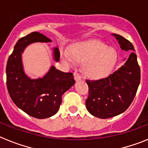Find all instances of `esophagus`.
Here are the masks:
<instances>
[{"mask_svg":"<svg viewBox=\"0 0 148 148\" xmlns=\"http://www.w3.org/2000/svg\"><path fill=\"white\" fill-rule=\"evenodd\" d=\"M74 78H75V81H79L82 79V77H81V75L77 72H75L74 73Z\"/></svg>","mask_w":148,"mask_h":148,"instance_id":"1","label":"esophagus"}]
</instances>
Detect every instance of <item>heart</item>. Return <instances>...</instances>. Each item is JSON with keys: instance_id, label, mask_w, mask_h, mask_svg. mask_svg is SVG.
I'll list each match as a JSON object with an SVG mask.
<instances>
[{"instance_id": "heart-1", "label": "heart", "mask_w": 148, "mask_h": 148, "mask_svg": "<svg viewBox=\"0 0 148 148\" xmlns=\"http://www.w3.org/2000/svg\"><path fill=\"white\" fill-rule=\"evenodd\" d=\"M72 56L81 61H87L85 71L93 78H101L108 75L117 61V54L114 49L106 47L105 44L99 41L78 44L70 49ZM68 61L72 58L69 53H64Z\"/></svg>"}]
</instances>
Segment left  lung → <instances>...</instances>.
<instances>
[{
	"mask_svg": "<svg viewBox=\"0 0 148 148\" xmlns=\"http://www.w3.org/2000/svg\"><path fill=\"white\" fill-rule=\"evenodd\" d=\"M122 50L133 51L118 70L102 79L87 80L89 96L86 108L89 113L100 119H109L125 112L135 97L140 83V67L133 45L117 34H112Z\"/></svg>",
	"mask_w": 148,
	"mask_h": 148,
	"instance_id": "8db88e82",
	"label": "left lung"
}]
</instances>
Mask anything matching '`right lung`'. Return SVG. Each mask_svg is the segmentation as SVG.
<instances>
[{
  "mask_svg": "<svg viewBox=\"0 0 148 148\" xmlns=\"http://www.w3.org/2000/svg\"><path fill=\"white\" fill-rule=\"evenodd\" d=\"M43 34L34 32L21 38L15 44L6 64V86L13 102L34 118L42 119L54 116L62 102L61 96L75 80L72 73H64L52 66L43 78L32 79L23 70L22 53L32 43L51 42ZM54 60L58 62L60 53L53 47Z\"/></svg>",
  "mask_w": 148,
  "mask_h": 148,
  "instance_id": "obj_1",
  "label": "right lung"
}]
</instances>
